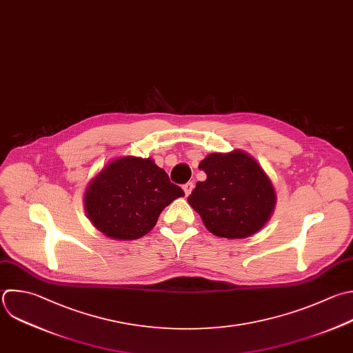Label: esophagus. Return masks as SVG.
<instances>
[{"instance_id":"obj_1","label":"esophagus","mask_w":353,"mask_h":353,"mask_svg":"<svg viewBox=\"0 0 353 353\" xmlns=\"http://www.w3.org/2000/svg\"><path fill=\"white\" fill-rule=\"evenodd\" d=\"M193 182H188V183H185L183 185V192H185V194L186 196H189L190 194V192H192V189H193Z\"/></svg>"}]
</instances>
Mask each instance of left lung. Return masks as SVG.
Returning a JSON list of instances; mask_svg holds the SVG:
<instances>
[{"mask_svg": "<svg viewBox=\"0 0 353 353\" xmlns=\"http://www.w3.org/2000/svg\"><path fill=\"white\" fill-rule=\"evenodd\" d=\"M199 168L207 179L197 182L188 201L212 234L244 239L266 223L274 207V190L252 157L240 150L212 153Z\"/></svg>", "mask_w": 353, "mask_h": 353, "instance_id": "left-lung-1", "label": "left lung"}]
</instances>
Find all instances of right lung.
<instances>
[{
    "label": "right lung",
    "instance_id": "obj_1",
    "mask_svg": "<svg viewBox=\"0 0 353 353\" xmlns=\"http://www.w3.org/2000/svg\"><path fill=\"white\" fill-rule=\"evenodd\" d=\"M185 196L150 159L123 157L108 164L90 183L85 211L108 237L135 240L153 229L160 212Z\"/></svg>",
    "mask_w": 353,
    "mask_h": 353
}]
</instances>
